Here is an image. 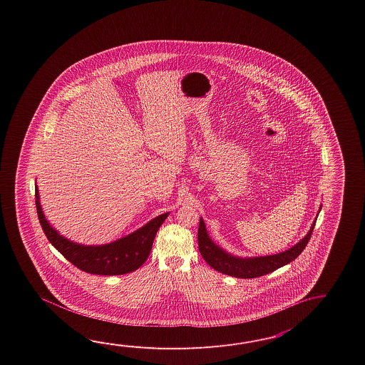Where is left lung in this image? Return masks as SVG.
Segmentation results:
<instances>
[{
    "instance_id": "8db88e82",
    "label": "left lung",
    "mask_w": 365,
    "mask_h": 365,
    "mask_svg": "<svg viewBox=\"0 0 365 365\" xmlns=\"http://www.w3.org/2000/svg\"><path fill=\"white\" fill-rule=\"evenodd\" d=\"M319 211H321V207H319ZM314 225H316V220L313 222L307 236L286 252L272 255V256L241 258V257H235L227 253L225 250H223L210 239L209 233L206 231V225L201 217L200 227H198V249H200V253L203 257V259L214 270L225 274V275H231L235 278H242V279L257 278V277H262L264 274L272 272L282 266L292 262L296 257H299V255L307 247L308 241L310 240Z\"/></svg>"
}]
</instances>
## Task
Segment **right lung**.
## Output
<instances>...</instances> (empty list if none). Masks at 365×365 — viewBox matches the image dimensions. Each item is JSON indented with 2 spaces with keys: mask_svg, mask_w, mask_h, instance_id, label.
I'll return each instance as SVG.
<instances>
[{
  "mask_svg": "<svg viewBox=\"0 0 365 365\" xmlns=\"http://www.w3.org/2000/svg\"><path fill=\"white\" fill-rule=\"evenodd\" d=\"M35 197L40 225L49 242L79 270L96 275H123L140 269L150 256L159 227L170 214L164 212L154 217L135 232L113 242L82 245L63 237L49 225L41 210L38 185H35Z\"/></svg>",
  "mask_w": 365,
  "mask_h": 365,
  "instance_id": "obj_1",
  "label": "right lung"
}]
</instances>
